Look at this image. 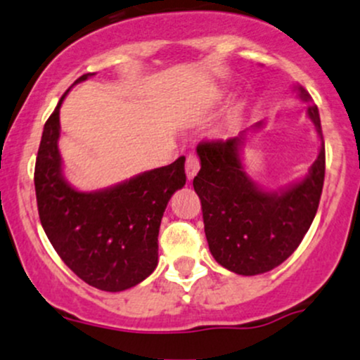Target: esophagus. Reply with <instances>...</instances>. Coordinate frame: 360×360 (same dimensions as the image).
<instances>
[{
	"mask_svg": "<svg viewBox=\"0 0 360 360\" xmlns=\"http://www.w3.org/2000/svg\"><path fill=\"white\" fill-rule=\"evenodd\" d=\"M200 170V162H198L197 155H188L187 163H185V172H187V179L192 180Z\"/></svg>",
	"mask_w": 360,
	"mask_h": 360,
	"instance_id": "1",
	"label": "esophagus"
}]
</instances>
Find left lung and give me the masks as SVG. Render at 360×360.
<instances>
[{
  "label": "left lung",
  "instance_id": "obj_1",
  "mask_svg": "<svg viewBox=\"0 0 360 360\" xmlns=\"http://www.w3.org/2000/svg\"><path fill=\"white\" fill-rule=\"evenodd\" d=\"M298 96L311 103L303 87ZM307 114L322 148L305 179L281 192L261 190L244 172L240 148L248 131L226 141L198 143L200 172L193 188L202 202L205 238L215 261L232 273L255 276L271 271L293 255L314 222L325 179V143L319 108L310 104ZM261 126L263 121L252 129Z\"/></svg>",
  "mask_w": 360,
  "mask_h": 360
}]
</instances>
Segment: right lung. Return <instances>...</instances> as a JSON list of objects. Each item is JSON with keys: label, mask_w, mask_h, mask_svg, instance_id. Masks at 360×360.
<instances>
[{"label": "right lung", "mask_w": 360, "mask_h": 360, "mask_svg": "<svg viewBox=\"0 0 360 360\" xmlns=\"http://www.w3.org/2000/svg\"><path fill=\"white\" fill-rule=\"evenodd\" d=\"M67 92L45 122L37 155L35 192L41 227L80 280L103 291L128 290L158 264L160 224L168 200L187 180L185 156L114 187L79 192L63 176L58 153V112Z\"/></svg>", "instance_id": "right-lung-1"}]
</instances>
